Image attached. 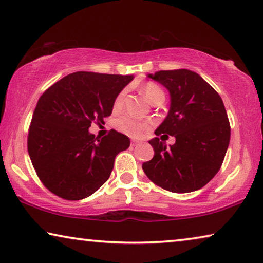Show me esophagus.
I'll use <instances>...</instances> for the list:
<instances>
[{"mask_svg":"<svg viewBox=\"0 0 263 263\" xmlns=\"http://www.w3.org/2000/svg\"><path fill=\"white\" fill-rule=\"evenodd\" d=\"M140 144H141V143H140L139 140H135V139L131 140V145H132V146H138V145H140Z\"/></svg>","mask_w":263,"mask_h":263,"instance_id":"1","label":"esophagus"}]
</instances>
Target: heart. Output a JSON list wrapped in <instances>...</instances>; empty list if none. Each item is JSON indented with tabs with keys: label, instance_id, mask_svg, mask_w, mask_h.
<instances>
[{
	"label": "heart",
	"instance_id": "b5f03b06",
	"mask_svg": "<svg viewBox=\"0 0 263 263\" xmlns=\"http://www.w3.org/2000/svg\"><path fill=\"white\" fill-rule=\"evenodd\" d=\"M141 91H143V95L145 96V98H146L149 103H152L154 99H157L159 97H165L164 91H162L157 84H154V83H147V84H145ZM124 99H125L124 92H120L117 95L115 103H114V106L116 110H119L120 107L123 106ZM115 125L119 131L126 133V135L131 136V137L141 136L143 135V132L146 130V128H148V126H149V124L147 122H143V120L137 119L132 116L120 117V118L116 120Z\"/></svg>",
	"mask_w": 263,
	"mask_h": 263
}]
</instances>
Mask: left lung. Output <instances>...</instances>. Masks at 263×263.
<instances>
[{"mask_svg": "<svg viewBox=\"0 0 263 263\" xmlns=\"http://www.w3.org/2000/svg\"><path fill=\"white\" fill-rule=\"evenodd\" d=\"M148 77L171 96L168 115L154 133L173 136L176 143L167 147L158 137L149 140L154 156L143 164L144 172L154 184L174 193L200 190L221 167L231 139L222 99L191 70H161Z\"/></svg>", "mask_w": 263, "mask_h": 263, "instance_id": "8db88e82", "label": "left lung"}]
</instances>
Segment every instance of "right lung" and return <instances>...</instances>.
Returning <instances> with one entry per match:
<instances>
[{"mask_svg":"<svg viewBox=\"0 0 263 263\" xmlns=\"http://www.w3.org/2000/svg\"><path fill=\"white\" fill-rule=\"evenodd\" d=\"M132 74L78 71L44 91L29 126L28 152L43 185L57 197L81 200L93 194L114 170L130 139L111 130L95 137L92 122L104 123Z\"/></svg>","mask_w":263,"mask_h":263,"instance_id":"add662e5","label":"right lung"}]
</instances>
